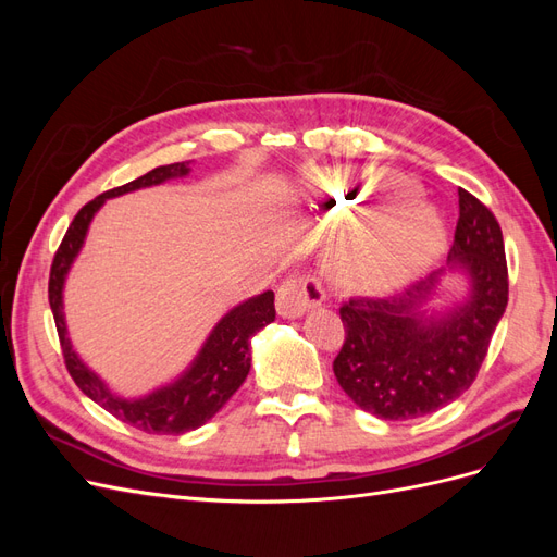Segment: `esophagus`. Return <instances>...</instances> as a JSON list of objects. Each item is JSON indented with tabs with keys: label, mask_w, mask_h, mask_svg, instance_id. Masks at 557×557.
<instances>
[{
	"label": "esophagus",
	"mask_w": 557,
	"mask_h": 557,
	"mask_svg": "<svg viewBox=\"0 0 557 557\" xmlns=\"http://www.w3.org/2000/svg\"><path fill=\"white\" fill-rule=\"evenodd\" d=\"M327 297L323 283L309 274H293L276 293V311L283 318H299Z\"/></svg>",
	"instance_id": "34e87169"
}]
</instances>
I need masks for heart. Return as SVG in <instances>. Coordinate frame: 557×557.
Returning <instances> with one entry per match:
<instances>
[{
	"label": "heart",
	"instance_id": "heart-1",
	"mask_svg": "<svg viewBox=\"0 0 557 557\" xmlns=\"http://www.w3.org/2000/svg\"><path fill=\"white\" fill-rule=\"evenodd\" d=\"M391 176L348 178L342 174H327L318 181L330 207L348 218H362L376 205L372 199L385 190ZM436 250V227L428 221L404 225L391 218L367 223L350 242L336 252V276L352 290H387L409 281L423 269Z\"/></svg>",
	"mask_w": 557,
	"mask_h": 557
}]
</instances>
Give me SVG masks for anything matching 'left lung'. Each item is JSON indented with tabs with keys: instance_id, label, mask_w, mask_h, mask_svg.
<instances>
[{
	"instance_id": "1",
	"label": "left lung",
	"mask_w": 557,
	"mask_h": 557,
	"mask_svg": "<svg viewBox=\"0 0 557 557\" xmlns=\"http://www.w3.org/2000/svg\"><path fill=\"white\" fill-rule=\"evenodd\" d=\"M460 218L448 256L469 293L446 311L425 315L444 269L397 297H350L339 315L346 339L334 376L367 413L383 420L428 416L474 383L509 301V272L497 218L458 190Z\"/></svg>"
}]
</instances>
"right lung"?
Segmentation results:
<instances>
[{
	"label": "right lung",
	"instance_id": "add662e5",
	"mask_svg": "<svg viewBox=\"0 0 557 557\" xmlns=\"http://www.w3.org/2000/svg\"><path fill=\"white\" fill-rule=\"evenodd\" d=\"M188 172V162L156 166L153 172L134 178L121 185V188L107 190L104 195L88 201V205L74 215L70 230H66L53 258V264H50L48 278V301L55 318L66 372L72 374L83 395H88L117 420H123V423L144 430L148 434L190 432L197 430L199 425H205L207 420H211L221 411L225 407V401L239 391V385L246 381L250 372V336L276 318L272 290L242 301L239 307H234L218 320V325L211 330L209 339L197 352L193 364L185 369L174 383L158 387V391L139 399H125L113 395L107 383L76 356L70 336H66L62 290L64 278L70 274L78 250L83 248V242H86V234L95 213L102 209L104 201L111 197L139 188H150V185H160L166 178L185 176Z\"/></svg>",
	"mask_w": 557,
	"mask_h": 557
}]
</instances>
